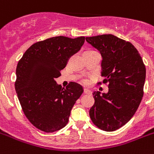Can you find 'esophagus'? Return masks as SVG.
<instances>
[{"label":"esophagus","mask_w":154,"mask_h":154,"mask_svg":"<svg viewBox=\"0 0 154 154\" xmlns=\"http://www.w3.org/2000/svg\"><path fill=\"white\" fill-rule=\"evenodd\" d=\"M84 93H85V94H91V93H92V92H91V91H90L88 88H84Z\"/></svg>","instance_id":"34e87169"}]
</instances>
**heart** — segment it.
<instances>
[{
  "label": "heart",
  "instance_id": "b5f03b06",
  "mask_svg": "<svg viewBox=\"0 0 154 154\" xmlns=\"http://www.w3.org/2000/svg\"><path fill=\"white\" fill-rule=\"evenodd\" d=\"M84 82H85H85H86V81H85H85H84Z\"/></svg>",
  "mask_w": 154,
  "mask_h": 154
}]
</instances>
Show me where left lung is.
Instances as JSON below:
<instances>
[{"instance_id":"obj_1","label":"left lung","mask_w":154,"mask_h":154,"mask_svg":"<svg viewBox=\"0 0 154 154\" xmlns=\"http://www.w3.org/2000/svg\"><path fill=\"white\" fill-rule=\"evenodd\" d=\"M102 55L103 83L107 94L93 92L95 103L89 110L91 120L102 131H114L124 126L138 109L144 94L146 66L132 43L113 35L86 37Z\"/></svg>"}]
</instances>
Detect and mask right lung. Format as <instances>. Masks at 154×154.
<instances>
[{"label":"right lung","mask_w":154,"mask_h":154,"mask_svg":"<svg viewBox=\"0 0 154 154\" xmlns=\"http://www.w3.org/2000/svg\"><path fill=\"white\" fill-rule=\"evenodd\" d=\"M85 37L56 36L32 45L16 66L15 88L22 110L29 122L42 131L51 133L68 123L74 103L84 89L76 82L66 88L57 85L69 58L80 51Z\"/></svg>","instance_id":"add662e5"}]
</instances>
